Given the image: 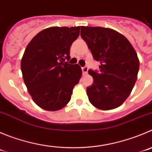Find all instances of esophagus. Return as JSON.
<instances>
[{"instance_id": "obj_1", "label": "esophagus", "mask_w": 152, "mask_h": 152, "mask_svg": "<svg viewBox=\"0 0 152 152\" xmlns=\"http://www.w3.org/2000/svg\"><path fill=\"white\" fill-rule=\"evenodd\" d=\"M82 70H83V73L84 75L87 74L88 73V66H83V67H82Z\"/></svg>"}]
</instances>
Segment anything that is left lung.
I'll use <instances>...</instances> for the list:
<instances>
[{
    "label": "left lung",
    "instance_id": "left-lung-1",
    "mask_svg": "<svg viewBox=\"0 0 152 152\" xmlns=\"http://www.w3.org/2000/svg\"><path fill=\"white\" fill-rule=\"evenodd\" d=\"M80 35L93 58L100 62L99 71L88 70L94 79L86 90L89 101L100 110L117 108L129 97L137 79V52L125 37L113 29L82 26Z\"/></svg>",
    "mask_w": 152,
    "mask_h": 152
}]
</instances>
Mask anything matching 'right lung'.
Listing matches in <instances>:
<instances>
[{"mask_svg":"<svg viewBox=\"0 0 152 152\" xmlns=\"http://www.w3.org/2000/svg\"><path fill=\"white\" fill-rule=\"evenodd\" d=\"M80 26L42 30L28 43L21 61L24 82L32 99L43 110L56 111L71 98L82 69L70 64L69 49Z\"/></svg>","mask_w":152,"mask_h":152,"instance_id":"right-lung-1","label":"right lung"}]
</instances>
